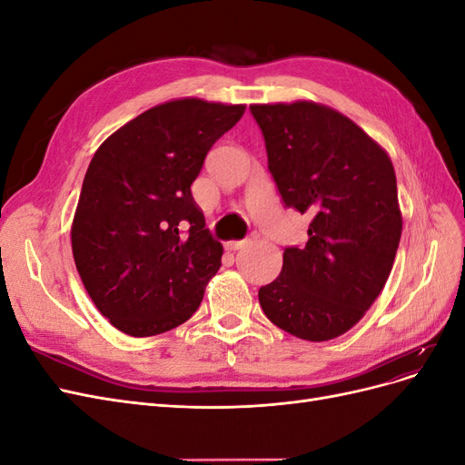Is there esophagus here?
I'll return each mask as SVG.
<instances>
[{"mask_svg": "<svg viewBox=\"0 0 465 465\" xmlns=\"http://www.w3.org/2000/svg\"><path fill=\"white\" fill-rule=\"evenodd\" d=\"M246 244H248V241H231V242H227L224 246H227V250H238V248H242Z\"/></svg>", "mask_w": 465, "mask_h": 465, "instance_id": "esophagus-1", "label": "esophagus"}]
</instances>
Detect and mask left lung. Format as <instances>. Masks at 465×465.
<instances>
[{
	"label": "left lung",
	"instance_id": "8db88e82",
	"mask_svg": "<svg viewBox=\"0 0 465 465\" xmlns=\"http://www.w3.org/2000/svg\"><path fill=\"white\" fill-rule=\"evenodd\" d=\"M250 112L281 200L311 217L306 244L285 248L279 277L258 291L262 311L301 340H333L372 306L396 260V173L386 151L333 108L297 101Z\"/></svg>",
	"mask_w": 465,
	"mask_h": 465
}]
</instances>
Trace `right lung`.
<instances>
[{"label":"right lung","mask_w":465,"mask_h":465,"mask_svg":"<svg viewBox=\"0 0 465 465\" xmlns=\"http://www.w3.org/2000/svg\"><path fill=\"white\" fill-rule=\"evenodd\" d=\"M244 110L178 98L122 125L94 153L72 248L89 297L120 331L157 335L198 311L223 246L205 229L190 186Z\"/></svg>","instance_id":"right-lung-1"}]
</instances>
